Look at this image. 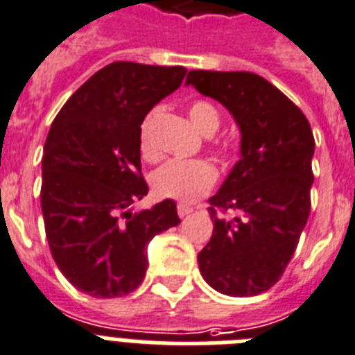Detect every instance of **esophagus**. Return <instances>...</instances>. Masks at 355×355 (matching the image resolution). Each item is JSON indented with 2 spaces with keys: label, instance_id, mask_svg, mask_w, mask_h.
Returning <instances> with one entry per match:
<instances>
[{
  "label": "esophagus",
  "instance_id": "1",
  "mask_svg": "<svg viewBox=\"0 0 355 355\" xmlns=\"http://www.w3.org/2000/svg\"><path fill=\"white\" fill-rule=\"evenodd\" d=\"M193 208L189 207V205H184V202H180L178 205V214H180V217H187L189 214H192Z\"/></svg>",
  "mask_w": 355,
  "mask_h": 355
}]
</instances>
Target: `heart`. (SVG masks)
I'll use <instances>...</instances> for the list:
<instances>
[{"mask_svg":"<svg viewBox=\"0 0 355 355\" xmlns=\"http://www.w3.org/2000/svg\"><path fill=\"white\" fill-rule=\"evenodd\" d=\"M157 109L145 114L140 125V153L144 157L154 156L150 141V127ZM190 120L202 135L211 136L220 127V114L207 100H196L189 109ZM217 181V171L211 163L205 159H171L156 168L153 174V189L162 198L178 199V201H196L214 189Z\"/></svg>","mask_w":355,"mask_h":355,"instance_id":"obj_1","label":"heart"}]
</instances>
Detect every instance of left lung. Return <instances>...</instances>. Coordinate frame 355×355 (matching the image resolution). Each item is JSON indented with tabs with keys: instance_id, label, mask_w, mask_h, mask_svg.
Segmentation results:
<instances>
[{
	"instance_id": "1",
	"label": "left lung",
	"mask_w": 355,
	"mask_h": 355,
	"mask_svg": "<svg viewBox=\"0 0 355 355\" xmlns=\"http://www.w3.org/2000/svg\"><path fill=\"white\" fill-rule=\"evenodd\" d=\"M187 84L219 100L242 132V157L208 199L214 233L199 269L223 295H260L282 278L311 214L313 131L295 102L251 71L192 69Z\"/></svg>"
}]
</instances>
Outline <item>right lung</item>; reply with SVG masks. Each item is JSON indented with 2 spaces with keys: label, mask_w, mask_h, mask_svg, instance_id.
<instances>
[{
  "label": "right lung",
  "mask_w": 355,
  "mask_h": 355,
  "mask_svg": "<svg viewBox=\"0 0 355 355\" xmlns=\"http://www.w3.org/2000/svg\"><path fill=\"white\" fill-rule=\"evenodd\" d=\"M183 66L116 60L69 96L48 132L41 210L51 257L95 298L125 296L147 271L148 241L181 223L172 199L129 211L148 192L141 174L145 114L183 83Z\"/></svg>",
  "instance_id": "add662e5"
}]
</instances>
